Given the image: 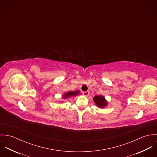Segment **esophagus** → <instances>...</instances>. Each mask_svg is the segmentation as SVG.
Wrapping results in <instances>:
<instances>
[{
  "mask_svg": "<svg viewBox=\"0 0 157 157\" xmlns=\"http://www.w3.org/2000/svg\"><path fill=\"white\" fill-rule=\"evenodd\" d=\"M90 94V91L87 90V91H85V92H83V95L86 96V97H88Z\"/></svg>",
  "mask_w": 157,
  "mask_h": 157,
  "instance_id": "obj_1",
  "label": "esophagus"
}]
</instances>
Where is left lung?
I'll return each instance as SVG.
<instances>
[{
  "label": "left lung",
  "instance_id": "8db88e82",
  "mask_svg": "<svg viewBox=\"0 0 157 157\" xmlns=\"http://www.w3.org/2000/svg\"><path fill=\"white\" fill-rule=\"evenodd\" d=\"M93 100L95 104V105L98 108H105L107 107L108 105V102L105 98V97L103 95H95L93 97Z\"/></svg>",
  "mask_w": 157,
  "mask_h": 157
}]
</instances>
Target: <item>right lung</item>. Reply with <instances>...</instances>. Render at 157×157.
Segmentation results:
<instances>
[{
    "label": "right lung",
    "instance_id": "obj_1",
    "mask_svg": "<svg viewBox=\"0 0 157 157\" xmlns=\"http://www.w3.org/2000/svg\"><path fill=\"white\" fill-rule=\"evenodd\" d=\"M80 94V91L79 90H75V91H72V90L71 91H68V92L64 93L62 95V98L63 100H65V99H67V98H69V97H75V96L78 95Z\"/></svg>",
    "mask_w": 157,
    "mask_h": 157
}]
</instances>
